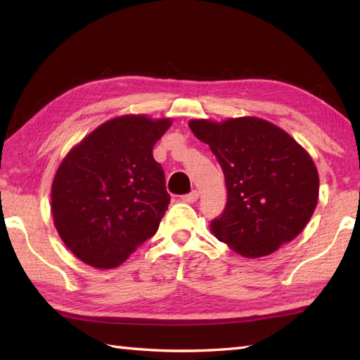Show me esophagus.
<instances>
[{
    "label": "esophagus",
    "instance_id": "34e87169",
    "mask_svg": "<svg viewBox=\"0 0 360 360\" xmlns=\"http://www.w3.org/2000/svg\"><path fill=\"white\" fill-rule=\"evenodd\" d=\"M198 196H200V195H198V192H196V190H193V192H190L188 195H184V196H182V198H181V200H182V201H184V202H188V204H193V202H196V201H198Z\"/></svg>",
    "mask_w": 360,
    "mask_h": 360
}]
</instances>
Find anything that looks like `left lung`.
<instances>
[{
  "mask_svg": "<svg viewBox=\"0 0 360 360\" xmlns=\"http://www.w3.org/2000/svg\"><path fill=\"white\" fill-rule=\"evenodd\" d=\"M188 127L223 168L227 204L210 231L246 258L271 255L308 224L319 200L309 153L285 129L259 117L193 119Z\"/></svg>",
  "mask_w": 360,
  "mask_h": 360,
  "instance_id": "1",
  "label": "left lung"
}]
</instances>
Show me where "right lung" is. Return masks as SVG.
<instances>
[{"mask_svg": "<svg viewBox=\"0 0 360 360\" xmlns=\"http://www.w3.org/2000/svg\"><path fill=\"white\" fill-rule=\"evenodd\" d=\"M170 127L168 117H114L58 165L51 188L53 226L83 263L112 269L156 233L170 195L153 147Z\"/></svg>", "mask_w": 360, "mask_h": 360, "instance_id": "add662e5", "label": "right lung"}]
</instances>
